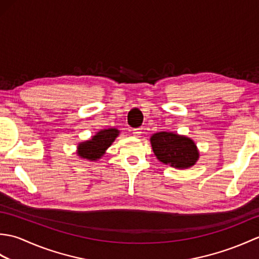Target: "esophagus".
<instances>
[{
    "label": "esophagus",
    "instance_id": "esophagus-1",
    "mask_svg": "<svg viewBox=\"0 0 259 259\" xmlns=\"http://www.w3.org/2000/svg\"><path fill=\"white\" fill-rule=\"evenodd\" d=\"M141 134H142V133H141V129H140V128L134 129V131H133V135H134L135 137H137V138H138V137H140Z\"/></svg>",
    "mask_w": 259,
    "mask_h": 259
}]
</instances>
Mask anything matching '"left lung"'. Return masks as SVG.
Listing matches in <instances>:
<instances>
[{"mask_svg": "<svg viewBox=\"0 0 259 259\" xmlns=\"http://www.w3.org/2000/svg\"><path fill=\"white\" fill-rule=\"evenodd\" d=\"M150 142L158 160L175 168H190L199 158L194 140L186 136L162 131L152 135Z\"/></svg>", "mask_w": 259, "mask_h": 259, "instance_id": "obj_1", "label": "left lung"}]
</instances>
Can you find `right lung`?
Returning a JSON list of instances; mask_svg holds the SVG:
<instances>
[{
    "instance_id": "1",
    "label": "right lung",
    "mask_w": 259,
    "mask_h": 259,
    "mask_svg": "<svg viewBox=\"0 0 259 259\" xmlns=\"http://www.w3.org/2000/svg\"><path fill=\"white\" fill-rule=\"evenodd\" d=\"M119 133L120 131L114 128L100 130L90 140L79 144L76 153L81 158L87 159V160H98L106 153L108 148L112 145V142L119 136Z\"/></svg>"
}]
</instances>
